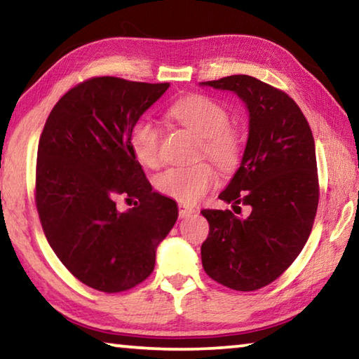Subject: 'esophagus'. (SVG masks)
Returning <instances> with one entry per match:
<instances>
[{"mask_svg": "<svg viewBox=\"0 0 359 359\" xmlns=\"http://www.w3.org/2000/svg\"><path fill=\"white\" fill-rule=\"evenodd\" d=\"M194 210L193 208H190V205H187V204H179V217L180 218H185V217H190L191 214H194Z\"/></svg>", "mask_w": 359, "mask_h": 359, "instance_id": "esophagus-1", "label": "esophagus"}]
</instances>
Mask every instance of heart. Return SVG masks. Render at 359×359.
Segmentation results:
<instances>
[{"mask_svg":"<svg viewBox=\"0 0 359 359\" xmlns=\"http://www.w3.org/2000/svg\"><path fill=\"white\" fill-rule=\"evenodd\" d=\"M169 118L199 139V156L209 158L218 168L231 171L239 165L244 141L238 128L229 125V112L220 102L203 95H193L175 102L168 111ZM130 147L136 160L147 168L160 163V131L149 118L133 125ZM215 171L208 163L171 168L158 174L156 190L184 204H194L214 187Z\"/></svg>","mask_w":359,"mask_h":359,"instance_id":"1","label":"heart"}]
</instances>
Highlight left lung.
Segmentation results:
<instances>
[{"label": "left lung", "mask_w": 359, "mask_h": 359, "mask_svg": "<svg viewBox=\"0 0 359 359\" xmlns=\"http://www.w3.org/2000/svg\"><path fill=\"white\" fill-rule=\"evenodd\" d=\"M203 85L234 92L250 115L241 166L218 196L250 214L201 210L209 222L203 267L224 287L255 291L280 277L311 236L320 196L312 130L293 98L252 76Z\"/></svg>", "instance_id": "obj_1"}]
</instances>
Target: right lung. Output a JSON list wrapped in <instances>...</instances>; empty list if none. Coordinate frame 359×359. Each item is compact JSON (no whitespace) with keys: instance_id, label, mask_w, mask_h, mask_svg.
I'll return each instance as SVG.
<instances>
[{"instance_id":"right-lung-1","label":"right lung","mask_w":359,"mask_h":359,"mask_svg":"<svg viewBox=\"0 0 359 359\" xmlns=\"http://www.w3.org/2000/svg\"><path fill=\"white\" fill-rule=\"evenodd\" d=\"M169 83L92 77L65 93L38 145L34 201L44 234L77 280L104 293L136 287L177 220V204L151 191L130 133ZM137 198L126 212L116 198Z\"/></svg>"}]
</instances>
